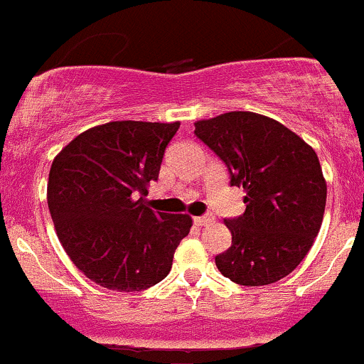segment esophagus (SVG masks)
Listing matches in <instances>:
<instances>
[{
    "label": "esophagus",
    "mask_w": 364,
    "mask_h": 364,
    "mask_svg": "<svg viewBox=\"0 0 364 364\" xmlns=\"http://www.w3.org/2000/svg\"><path fill=\"white\" fill-rule=\"evenodd\" d=\"M212 218L210 215H198V218H194V225L196 226H205L207 223H210Z\"/></svg>",
    "instance_id": "obj_1"
}]
</instances>
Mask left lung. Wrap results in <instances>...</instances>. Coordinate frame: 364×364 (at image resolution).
<instances>
[{"label":"left lung","instance_id":"8db88e82","mask_svg":"<svg viewBox=\"0 0 364 364\" xmlns=\"http://www.w3.org/2000/svg\"><path fill=\"white\" fill-rule=\"evenodd\" d=\"M194 134L226 164L230 183L246 191V210L225 219L232 246L215 257L225 278L262 287L289 276L311 250L327 186L315 150L279 122L230 111L194 124Z\"/></svg>","mask_w":364,"mask_h":364}]
</instances>
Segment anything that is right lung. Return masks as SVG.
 Instances as JSON below:
<instances>
[{"instance_id": "right-lung-1", "label": "right lung", "mask_w": 364, "mask_h": 364, "mask_svg": "<svg viewBox=\"0 0 364 364\" xmlns=\"http://www.w3.org/2000/svg\"><path fill=\"white\" fill-rule=\"evenodd\" d=\"M181 122L122 120L75 136L55 157L48 205L65 253L107 290L141 292L163 282L189 233L187 214L146 205Z\"/></svg>"}]
</instances>
